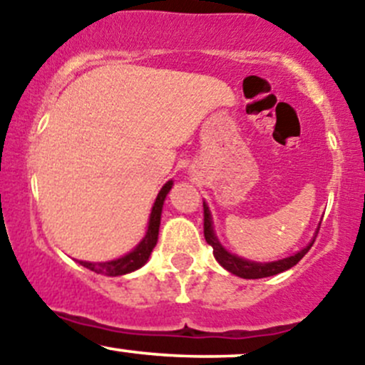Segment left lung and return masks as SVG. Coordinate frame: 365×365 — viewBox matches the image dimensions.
I'll return each mask as SVG.
<instances>
[{"mask_svg": "<svg viewBox=\"0 0 365 365\" xmlns=\"http://www.w3.org/2000/svg\"><path fill=\"white\" fill-rule=\"evenodd\" d=\"M203 208H205V240L206 244L212 245L213 249V257L217 259V263L224 268V270L231 272L233 275H238L242 279H263V277H270V275H277L281 272L289 270L292 267H295L298 261L307 254L309 249L312 247L314 244V238L318 235L319 226L322 222L318 224L314 231V237L311 238L305 247H302L300 251H297L295 254L288 257H282V259H275V261H251L245 259V257L238 256V254H233L227 251L220 240L217 238L215 227H213V217L212 212H210V206L206 201H203Z\"/></svg>", "mask_w": 365, "mask_h": 365, "instance_id": "obj_1", "label": "left lung"}]
</instances>
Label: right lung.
<instances>
[{
    "label": "right lung",
    "instance_id": "add662e5",
    "mask_svg": "<svg viewBox=\"0 0 365 365\" xmlns=\"http://www.w3.org/2000/svg\"><path fill=\"white\" fill-rule=\"evenodd\" d=\"M171 189H173V180H169V182L164 183V187L159 190V194H157V200L152 206V212H150L148 227H146L145 237L141 238V242H139L130 252L123 254V256L116 257V259L79 261V264H83V267L88 268V270L95 272V274L108 275V277H118V275L130 274V272H135L141 267H145L150 259V254H152L153 249H155L157 240H159L162 208H164V201Z\"/></svg>",
    "mask_w": 365,
    "mask_h": 365
}]
</instances>
